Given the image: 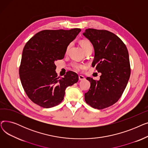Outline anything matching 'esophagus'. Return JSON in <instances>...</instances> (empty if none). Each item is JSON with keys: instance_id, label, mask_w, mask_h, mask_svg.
I'll return each mask as SVG.
<instances>
[{"instance_id": "34e87169", "label": "esophagus", "mask_w": 148, "mask_h": 148, "mask_svg": "<svg viewBox=\"0 0 148 148\" xmlns=\"http://www.w3.org/2000/svg\"><path fill=\"white\" fill-rule=\"evenodd\" d=\"M79 79L80 80H83L85 79V77L82 75H79Z\"/></svg>"}]
</instances>
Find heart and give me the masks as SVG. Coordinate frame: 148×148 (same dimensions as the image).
<instances>
[{"label": "heart", "mask_w": 148, "mask_h": 148, "mask_svg": "<svg viewBox=\"0 0 148 148\" xmlns=\"http://www.w3.org/2000/svg\"><path fill=\"white\" fill-rule=\"evenodd\" d=\"M81 44V45L83 49L84 50V51L87 49L88 48L90 47H92V44L91 42L88 41V40H82L80 42ZM70 45H69L68 47V49H69V47H70ZM71 68L75 70V71H80V70L81 69H82L83 67H84V65L83 64H81L80 63H78V62H72V63L71 64Z\"/></svg>", "instance_id": "heart-1"}]
</instances>
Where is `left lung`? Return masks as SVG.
I'll return each mask as SVG.
<instances>
[{"mask_svg": "<svg viewBox=\"0 0 148 148\" xmlns=\"http://www.w3.org/2000/svg\"><path fill=\"white\" fill-rule=\"evenodd\" d=\"M83 34L94 48L92 66L101 73L99 80L86 78L90 87L84 99L92 107L103 109L117 102L127 86L131 74L128 51L121 39L108 30L88 29Z\"/></svg>", "mask_w": 148, "mask_h": 148, "instance_id": "left-lung-1", "label": "left lung"}]
</instances>
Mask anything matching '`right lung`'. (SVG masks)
Here are the masks:
<instances>
[{
    "label": "right lung",
    "mask_w": 148,
    "mask_h": 148,
    "mask_svg": "<svg viewBox=\"0 0 148 148\" xmlns=\"http://www.w3.org/2000/svg\"><path fill=\"white\" fill-rule=\"evenodd\" d=\"M80 31L79 28L44 30L26 44L19 74L26 95L35 104L44 108L59 104L66 88L78 82V75L71 71L59 79L54 62L64 59L68 45Z\"/></svg>",
    "instance_id": "right-lung-1"
}]
</instances>
